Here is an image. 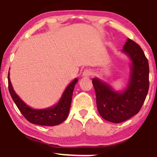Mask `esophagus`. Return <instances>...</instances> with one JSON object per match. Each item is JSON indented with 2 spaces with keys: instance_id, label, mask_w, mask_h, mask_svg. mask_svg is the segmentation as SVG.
Returning <instances> with one entry per match:
<instances>
[{
  "instance_id": "1",
  "label": "esophagus",
  "mask_w": 157,
  "mask_h": 157,
  "mask_svg": "<svg viewBox=\"0 0 157 157\" xmlns=\"http://www.w3.org/2000/svg\"><path fill=\"white\" fill-rule=\"evenodd\" d=\"M91 75H92V72H91L89 69H85L83 72H82V76L83 77H89L91 76Z\"/></svg>"
}]
</instances>
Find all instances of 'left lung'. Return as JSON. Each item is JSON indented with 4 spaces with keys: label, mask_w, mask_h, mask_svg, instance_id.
<instances>
[{
    "label": "left lung",
    "mask_w": 157,
    "mask_h": 157,
    "mask_svg": "<svg viewBox=\"0 0 157 157\" xmlns=\"http://www.w3.org/2000/svg\"><path fill=\"white\" fill-rule=\"evenodd\" d=\"M122 52L130 60V76L125 87L116 91L97 77L92 79L98 112L104 120L120 123L136 114L149 88L148 61L137 44L128 38Z\"/></svg>",
    "instance_id": "left-lung-1"
}]
</instances>
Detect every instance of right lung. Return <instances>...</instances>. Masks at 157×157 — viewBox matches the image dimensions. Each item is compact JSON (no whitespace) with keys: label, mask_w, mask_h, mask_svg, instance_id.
I'll list each match as a JSON object with an SVG mask.
<instances>
[{"label":"right lung","mask_w":157,"mask_h":157,"mask_svg":"<svg viewBox=\"0 0 157 157\" xmlns=\"http://www.w3.org/2000/svg\"><path fill=\"white\" fill-rule=\"evenodd\" d=\"M77 81L78 79L75 78L68 85L59 101L55 105L46 109H36L29 106L16 94L11 82L10 71L8 74L9 91L15 105L29 122L40 125H57L66 120L69 112L74 89Z\"/></svg>","instance_id":"add662e5"}]
</instances>
